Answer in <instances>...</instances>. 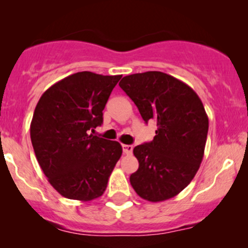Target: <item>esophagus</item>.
I'll return each mask as SVG.
<instances>
[{"label":"esophagus","instance_id":"1","mask_svg":"<svg viewBox=\"0 0 248 248\" xmlns=\"http://www.w3.org/2000/svg\"><path fill=\"white\" fill-rule=\"evenodd\" d=\"M122 150H124L126 155H130L133 153V146H130V144H122Z\"/></svg>","mask_w":248,"mask_h":248}]
</instances>
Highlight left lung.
<instances>
[{
  "mask_svg": "<svg viewBox=\"0 0 248 248\" xmlns=\"http://www.w3.org/2000/svg\"><path fill=\"white\" fill-rule=\"evenodd\" d=\"M144 121H156L152 142L134 148L139 169L130 175L135 192L157 203L177 196L198 171L205 149L209 118L197 93L175 77L148 71L119 82Z\"/></svg>",
  "mask_w": 248,
  "mask_h": 248,
  "instance_id": "left-lung-1",
  "label": "left lung"
}]
</instances>
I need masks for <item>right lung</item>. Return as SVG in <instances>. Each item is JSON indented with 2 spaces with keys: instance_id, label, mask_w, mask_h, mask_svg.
I'll return each instance as SVG.
<instances>
[{
  "instance_id": "add662e5",
  "label": "right lung",
  "mask_w": 248,
  "mask_h": 248,
  "mask_svg": "<svg viewBox=\"0 0 248 248\" xmlns=\"http://www.w3.org/2000/svg\"><path fill=\"white\" fill-rule=\"evenodd\" d=\"M122 76L77 72L47 88L30 124L36 158L64 197L88 202L102 196L122 155L119 142L90 134Z\"/></svg>"
}]
</instances>
